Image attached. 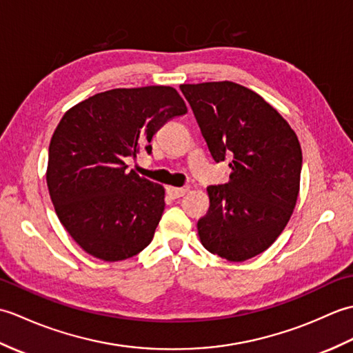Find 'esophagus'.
<instances>
[{
  "mask_svg": "<svg viewBox=\"0 0 353 353\" xmlns=\"http://www.w3.org/2000/svg\"><path fill=\"white\" fill-rule=\"evenodd\" d=\"M168 196L172 199H179V197H183L186 192H188V188H176V186H168L167 188Z\"/></svg>",
  "mask_w": 353,
  "mask_h": 353,
  "instance_id": "34e87169",
  "label": "esophagus"
}]
</instances>
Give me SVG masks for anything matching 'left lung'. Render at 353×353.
Here are the masks:
<instances>
[{"instance_id": "obj_1", "label": "left lung", "mask_w": 353, "mask_h": 353, "mask_svg": "<svg viewBox=\"0 0 353 353\" xmlns=\"http://www.w3.org/2000/svg\"><path fill=\"white\" fill-rule=\"evenodd\" d=\"M215 162L229 159L224 185L208 186L197 223L206 250L241 262L267 250L296 206L302 148L279 112L234 81L181 85Z\"/></svg>"}]
</instances>
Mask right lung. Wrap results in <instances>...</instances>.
Returning <instances> with one entry per match:
<instances>
[{"instance_id":"add662e5","label":"right lung","mask_w":353,"mask_h":353,"mask_svg":"<svg viewBox=\"0 0 353 353\" xmlns=\"http://www.w3.org/2000/svg\"><path fill=\"white\" fill-rule=\"evenodd\" d=\"M188 109L174 88H118L71 108L48 148L47 185L59 220L81 249L123 261L152 243L165 190L133 170L127 157L152 153L154 133Z\"/></svg>"}]
</instances>
